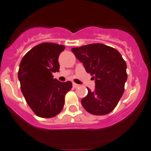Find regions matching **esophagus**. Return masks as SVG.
Here are the masks:
<instances>
[{
  "mask_svg": "<svg viewBox=\"0 0 151 151\" xmlns=\"http://www.w3.org/2000/svg\"><path fill=\"white\" fill-rule=\"evenodd\" d=\"M73 86H74V88H77V87H79L80 85L77 84V83H73Z\"/></svg>",
  "mask_w": 151,
  "mask_h": 151,
  "instance_id": "esophagus-1",
  "label": "esophagus"
}]
</instances>
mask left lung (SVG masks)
Here are the masks:
<instances>
[{"mask_svg": "<svg viewBox=\"0 0 151 151\" xmlns=\"http://www.w3.org/2000/svg\"><path fill=\"white\" fill-rule=\"evenodd\" d=\"M71 51L95 80L94 90L87 88L88 93L81 99L83 107L96 115L111 112L122 96L128 78L127 65L121 54L100 43L73 48Z\"/></svg>", "mask_w": 151, "mask_h": 151, "instance_id": "left-lung-1", "label": "left lung"}]
</instances>
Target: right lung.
<instances>
[{
  "label": "right lung",
  "instance_id": "1",
  "mask_svg": "<svg viewBox=\"0 0 151 151\" xmlns=\"http://www.w3.org/2000/svg\"><path fill=\"white\" fill-rule=\"evenodd\" d=\"M65 47L44 42L33 47L22 58L18 71L21 91L29 106L36 115L52 118L62 110L65 94L72 87L70 81L54 79L58 72V57Z\"/></svg>",
  "mask_w": 151,
  "mask_h": 151
}]
</instances>
